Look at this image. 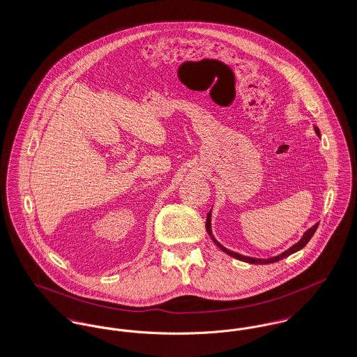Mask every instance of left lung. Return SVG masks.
<instances>
[{"label": "left lung", "mask_w": 357, "mask_h": 357, "mask_svg": "<svg viewBox=\"0 0 357 357\" xmlns=\"http://www.w3.org/2000/svg\"><path fill=\"white\" fill-rule=\"evenodd\" d=\"M314 131H316L317 136H320V130H319L317 127H314ZM317 227H319V223H316L314 226H312L310 229H307L305 233H304L303 238H301L297 243H294L291 248H289L288 250H285L284 253H281L280 255H275V257H272V258H265V259H264V258H253V257H246V255H238V253H234V252H231V250L226 249L225 246H222L221 243L214 238V236H213V231H211V211L207 214V220H206V230H207V233H208L210 238L214 241V243L221 249L222 252H225L226 255H231V257L237 258L239 261L249 262V264H255V265L273 264V262H277V261H280V259H282V258H285V257H289V255H293V253H296V252H298V250H301V249L305 246L306 243L310 241V238L313 237V234L316 233Z\"/></svg>", "instance_id": "left-lung-1"}]
</instances>
